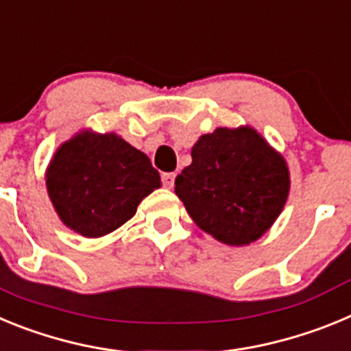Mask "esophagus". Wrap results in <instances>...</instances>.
<instances>
[{
	"label": "esophagus",
	"instance_id": "obj_1",
	"mask_svg": "<svg viewBox=\"0 0 351 351\" xmlns=\"http://www.w3.org/2000/svg\"><path fill=\"white\" fill-rule=\"evenodd\" d=\"M173 181H176V173L173 172L161 173V182H163L165 188H173Z\"/></svg>",
	"mask_w": 351,
	"mask_h": 351
}]
</instances>
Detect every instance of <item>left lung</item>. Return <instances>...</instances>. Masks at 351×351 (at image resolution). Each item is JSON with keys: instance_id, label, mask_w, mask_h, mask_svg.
Wrapping results in <instances>:
<instances>
[{"instance_id": "1", "label": "left lung", "mask_w": 351, "mask_h": 351, "mask_svg": "<svg viewBox=\"0 0 351 351\" xmlns=\"http://www.w3.org/2000/svg\"><path fill=\"white\" fill-rule=\"evenodd\" d=\"M290 191L287 161L256 130L216 128L191 149L176 195L204 232L228 246L262 237Z\"/></svg>"}]
</instances>
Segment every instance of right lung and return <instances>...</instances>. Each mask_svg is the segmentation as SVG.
<instances>
[{
    "instance_id": "right-lung-1",
    "label": "right lung",
    "mask_w": 351,
    "mask_h": 351,
    "mask_svg": "<svg viewBox=\"0 0 351 351\" xmlns=\"http://www.w3.org/2000/svg\"><path fill=\"white\" fill-rule=\"evenodd\" d=\"M47 191L61 221L84 237H101L133 218L160 173L116 133L80 132L49 163Z\"/></svg>"
}]
</instances>
